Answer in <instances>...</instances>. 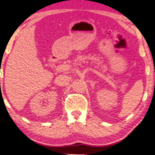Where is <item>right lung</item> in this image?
Instances as JSON below:
<instances>
[{
  "label": "right lung",
  "mask_w": 155,
  "mask_h": 155,
  "mask_svg": "<svg viewBox=\"0 0 155 155\" xmlns=\"http://www.w3.org/2000/svg\"><path fill=\"white\" fill-rule=\"evenodd\" d=\"M0 84H1V83H0Z\"/></svg>",
  "instance_id": "obj_1"
}]
</instances>
